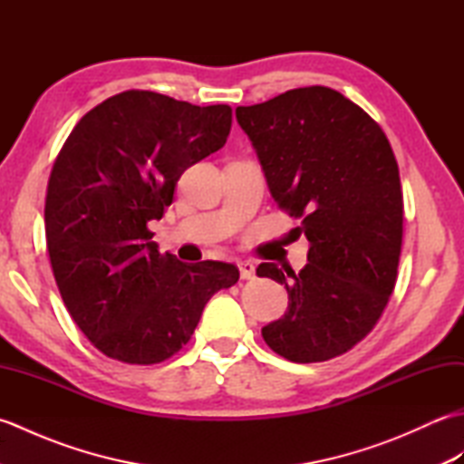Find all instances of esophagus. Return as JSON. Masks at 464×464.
Instances as JSON below:
<instances>
[{"instance_id":"esophagus-1","label":"esophagus","mask_w":464,"mask_h":464,"mask_svg":"<svg viewBox=\"0 0 464 464\" xmlns=\"http://www.w3.org/2000/svg\"><path fill=\"white\" fill-rule=\"evenodd\" d=\"M241 279H253L255 277V265L251 261H239L237 263Z\"/></svg>"}]
</instances>
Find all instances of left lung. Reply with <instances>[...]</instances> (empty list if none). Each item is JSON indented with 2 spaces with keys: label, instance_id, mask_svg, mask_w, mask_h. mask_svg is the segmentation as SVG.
<instances>
[{
  "label": "left lung",
  "instance_id": "1",
  "mask_svg": "<svg viewBox=\"0 0 464 464\" xmlns=\"http://www.w3.org/2000/svg\"><path fill=\"white\" fill-rule=\"evenodd\" d=\"M273 199L309 241L307 265L259 277L285 285L289 307L265 324L269 347L293 362L347 353L372 331L397 283L402 245L399 165L387 135L359 105L311 85L237 107Z\"/></svg>",
  "mask_w": 464,
  "mask_h": 464
}]
</instances>
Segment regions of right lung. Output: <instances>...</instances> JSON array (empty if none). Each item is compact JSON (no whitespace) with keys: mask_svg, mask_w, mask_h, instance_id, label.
<instances>
[{"mask_svg":"<svg viewBox=\"0 0 464 464\" xmlns=\"http://www.w3.org/2000/svg\"><path fill=\"white\" fill-rule=\"evenodd\" d=\"M229 131V105L131 90L85 113L59 151L45 197L49 261L72 319L107 357L169 359L207 301L239 281L231 263L160 253L147 229L187 167L221 150Z\"/></svg>","mask_w":464,"mask_h":464,"instance_id":"obj_1","label":"right lung"}]
</instances>
